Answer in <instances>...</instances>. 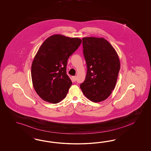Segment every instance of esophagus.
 Here are the masks:
<instances>
[{
	"instance_id": "1",
	"label": "esophagus",
	"mask_w": 151,
	"mask_h": 151,
	"mask_svg": "<svg viewBox=\"0 0 151 151\" xmlns=\"http://www.w3.org/2000/svg\"><path fill=\"white\" fill-rule=\"evenodd\" d=\"M73 81H76V80H77V77L76 76H73Z\"/></svg>"
}]
</instances>
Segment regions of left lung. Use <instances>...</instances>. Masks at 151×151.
I'll list each match as a JSON object with an SVG mask.
<instances>
[{"label":"left lung","mask_w":151,"mask_h":151,"mask_svg":"<svg viewBox=\"0 0 151 151\" xmlns=\"http://www.w3.org/2000/svg\"><path fill=\"white\" fill-rule=\"evenodd\" d=\"M83 54L87 65L83 93L90 100H105L114 90L120 69L119 56L113 46L104 38H82Z\"/></svg>","instance_id":"8db88e82"}]
</instances>
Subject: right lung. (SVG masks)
<instances>
[{
	"label": "right lung",
	"mask_w": 151,
	"mask_h": 151,
	"mask_svg": "<svg viewBox=\"0 0 151 151\" xmlns=\"http://www.w3.org/2000/svg\"><path fill=\"white\" fill-rule=\"evenodd\" d=\"M78 37L54 35L46 39L32 65V78L37 94L43 100L59 103L66 96L72 81L66 73L68 60L80 45Z\"/></svg>",
	"instance_id": "add662e5"
}]
</instances>
